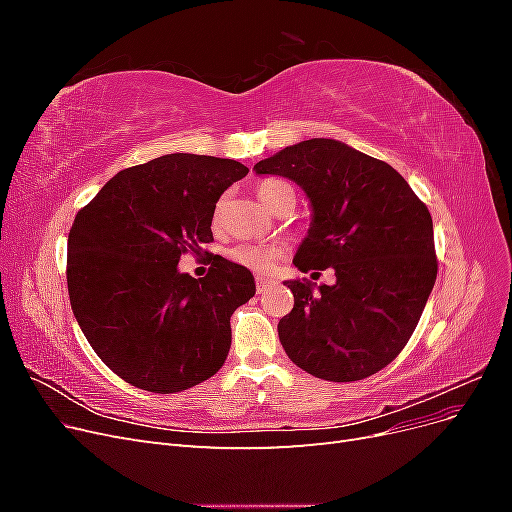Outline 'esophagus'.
Returning <instances> with one entry per match:
<instances>
[{
	"mask_svg": "<svg viewBox=\"0 0 512 512\" xmlns=\"http://www.w3.org/2000/svg\"><path fill=\"white\" fill-rule=\"evenodd\" d=\"M273 286H275V280H269V277H262V275L256 277V290H258V294L267 292V290L273 288Z\"/></svg>",
	"mask_w": 512,
	"mask_h": 512,
	"instance_id": "esophagus-1",
	"label": "esophagus"
}]
</instances>
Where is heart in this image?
<instances>
[{"label": "heart", "mask_w": 512, "mask_h": 512, "mask_svg": "<svg viewBox=\"0 0 512 512\" xmlns=\"http://www.w3.org/2000/svg\"><path fill=\"white\" fill-rule=\"evenodd\" d=\"M256 192H258V198L262 200V203H265L269 209H273L277 200H280L286 192H292V188L286 181L265 179L262 183H258ZM224 207H226V196L220 198V203L215 205V220H218L220 215L224 213ZM277 256H280V247L260 245V243H241V245L232 247V250H230V258L239 262L241 267L252 269V271H260V273L269 271L275 265Z\"/></svg>", "instance_id": "b5f03b06"}]
</instances>
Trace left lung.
Returning <instances> with one entry per match:
<instances>
[{
	"label": "left lung",
	"instance_id": "1",
	"mask_svg": "<svg viewBox=\"0 0 512 512\" xmlns=\"http://www.w3.org/2000/svg\"><path fill=\"white\" fill-rule=\"evenodd\" d=\"M256 175L294 181L312 209L292 262L333 269L335 284L288 280L294 307L277 324L307 374L354 382L404 350L436 284L433 222L393 166L335 138H312L260 160Z\"/></svg>",
	"mask_w": 512,
	"mask_h": 512
}]
</instances>
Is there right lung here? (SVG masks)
Returning a JSON list of instances; mask_svg holds the SVG:
<instances>
[{"instance_id": "obj_1", "label": "right lung", "mask_w": 512, "mask_h": 512, "mask_svg": "<svg viewBox=\"0 0 512 512\" xmlns=\"http://www.w3.org/2000/svg\"><path fill=\"white\" fill-rule=\"evenodd\" d=\"M247 173L237 160L168 153L121 170L74 218V318L102 363L136 389L179 393L224 365L230 316L256 294L254 275L222 256L203 280L177 265L213 241L215 203Z\"/></svg>"}]
</instances>
